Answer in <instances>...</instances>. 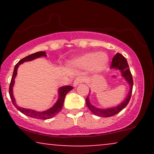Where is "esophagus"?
I'll list each match as a JSON object with an SVG mask.
<instances>
[{
  "instance_id": "obj_1",
  "label": "esophagus",
  "mask_w": 154,
  "mask_h": 154,
  "mask_svg": "<svg viewBox=\"0 0 154 154\" xmlns=\"http://www.w3.org/2000/svg\"><path fill=\"white\" fill-rule=\"evenodd\" d=\"M82 81H83V78L82 77H77V78L74 80L73 85L75 86V87H76V86L78 85L79 84H80L81 82H82Z\"/></svg>"
}]
</instances>
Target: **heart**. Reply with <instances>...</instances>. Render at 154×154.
I'll return each instance as SVG.
<instances>
[{"instance_id":"1","label":"heart","mask_w":154,"mask_h":154,"mask_svg":"<svg viewBox=\"0 0 154 154\" xmlns=\"http://www.w3.org/2000/svg\"><path fill=\"white\" fill-rule=\"evenodd\" d=\"M109 61V57L104 52H88L70 61L72 66L78 69H88L94 73L103 71Z\"/></svg>"}]
</instances>
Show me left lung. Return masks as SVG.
I'll return each mask as SVG.
<instances>
[{"label":"left lung","instance_id":"1","mask_svg":"<svg viewBox=\"0 0 154 154\" xmlns=\"http://www.w3.org/2000/svg\"><path fill=\"white\" fill-rule=\"evenodd\" d=\"M110 69H116L120 71L122 77L125 78V81L128 83L129 86H130V91H129L126 98H125V100L121 103L116 106L107 108V109H100V108H97L92 105L91 101H90L89 95H88L87 98H86V104H87L88 109L95 115L102 116V117H109V116L116 115L123 109H125L128 104L129 101H130V98H131L132 87H133V79H132L131 72H130V68H129L128 63L122 55L117 53L114 56Z\"/></svg>","mask_w":154,"mask_h":154}]
</instances>
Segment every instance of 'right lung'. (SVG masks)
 <instances>
[{"label": "right lung", "mask_w": 154, "mask_h": 154, "mask_svg": "<svg viewBox=\"0 0 154 154\" xmlns=\"http://www.w3.org/2000/svg\"><path fill=\"white\" fill-rule=\"evenodd\" d=\"M43 56H45H45H47L46 53H45V51H39V52L35 53V54H32L31 55H29V56H26V57H24V59L20 60V61L16 64L14 69L13 76H12L11 80V83H10L9 95L14 106L17 108L19 111H21L22 114H24V115L30 116V117L35 118V119H51V118L54 117V116H56V114H57L61 110V109H62L63 105V101H64L65 96H66V95L69 93V92L73 89V87H72V86L70 85H65V86H62V87L59 88V90H58V99L56 100V103H55L54 105L52 107H51L50 109L43 111H38L33 110V109H25V108L18 106L17 105V103H16V100H15L14 96V93H13V88H14V85L15 78H16V76L17 75V69H18V67L19 66V65H21L22 63H24L25 61H32V60H34L35 59L43 57Z\"/></svg>", "instance_id": "add662e5"}]
</instances>
